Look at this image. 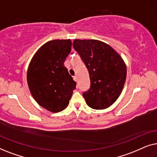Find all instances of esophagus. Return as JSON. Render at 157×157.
Returning <instances> with one entry per match:
<instances>
[{
	"label": "esophagus",
	"mask_w": 157,
	"mask_h": 157,
	"mask_svg": "<svg viewBox=\"0 0 157 157\" xmlns=\"http://www.w3.org/2000/svg\"><path fill=\"white\" fill-rule=\"evenodd\" d=\"M74 80L75 81H78V78H77V76H74Z\"/></svg>",
	"instance_id": "1"
}]
</instances>
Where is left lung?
<instances>
[{"label": "left lung", "instance_id": "1", "mask_svg": "<svg viewBox=\"0 0 157 157\" xmlns=\"http://www.w3.org/2000/svg\"><path fill=\"white\" fill-rule=\"evenodd\" d=\"M89 71L91 86L83 96L94 109H105L114 103L125 83L126 66L114 49L97 40L75 39L73 43Z\"/></svg>", "mask_w": 157, "mask_h": 157}]
</instances>
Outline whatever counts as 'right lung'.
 <instances>
[{
  "label": "right lung",
  "mask_w": 157,
  "mask_h": 157,
  "mask_svg": "<svg viewBox=\"0 0 157 157\" xmlns=\"http://www.w3.org/2000/svg\"><path fill=\"white\" fill-rule=\"evenodd\" d=\"M71 45L70 39L47 42L33 56L28 68L32 96L40 106L53 113L67 107L76 89V83L64 66Z\"/></svg>",
  "instance_id": "add662e5"
}]
</instances>
